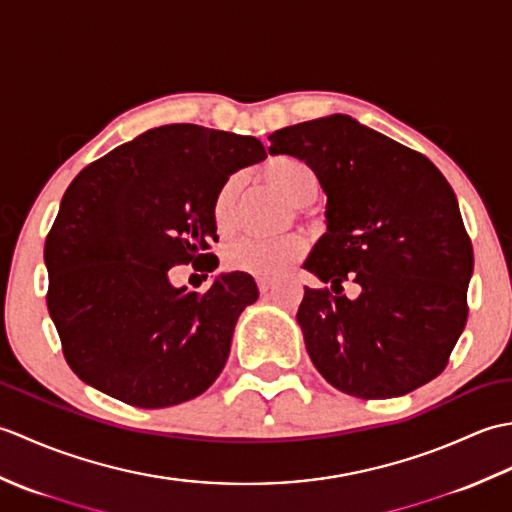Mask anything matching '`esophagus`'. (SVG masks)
I'll return each instance as SVG.
<instances>
[{
  "label": "esophagus",
  "instance_id": "34e87169",
  "mask_svg": "<svg viewBox=\"0 0 512 512\" xmlns=\"http://www.w3.org/2000/svg\"><path fill=\"white\" fill-rule=\"evenodd\" d=\"M257 288H259V292H262V295H266V292L273 288V281L266 279V277H259L257 279Z\"/></svg>",
  "mask_w": 512,
  "mask_h": 512
}]
</instances>
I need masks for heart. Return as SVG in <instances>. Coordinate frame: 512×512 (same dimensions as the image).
<instances>
[{
  "instance_id": "obj_1",
  "label": "heart",
  "mask_w": 512,
  "mask_h": 512,
  "mask_svg": "<svg viewBox=\"0 0 512 512\" xmlns=\"http://www.w3.org/2000/svg\"><path fill=\"white\" fill-rule=\"evenodd\" d=\"M262 178L268 187L279 191L292 206H308L319 195V178L306 162L295 158H275L264 165ZM242 193V180L237 176L228 178L217 189L211 217L213 226L220 235H228L237 224V204ZM306 253V239L301 235H286L277 239L262 237H237L231 239L222 250V262L228 270L246 273L255 277H275L297 262Z\"/></svg>"
}]
</instances>
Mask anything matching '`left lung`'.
Here are the masks:
<instances>
[{
    "label": "left lung",
    "mask_w": 512,
    "mask_h": 512,
    "mask_svg": "<svg viewBox=\"0 0 512 512\" xmlns=\"http://www.w3.org/2000/svg\"><path fill=\"white\" fill-rule=\"evenodd\" d=\"M270 156L303 160L328 195V231L303 268L297 323L319 374L343 394L405 396L436 378L466 325L473 246L458 198L429 158L332 114L268 136ZM362 290L342 295V281Z\"/></svg>",
    "instance_id": "left-lung-1"
}]
</instances>
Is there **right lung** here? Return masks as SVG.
Segmentation results:
<instances>
[{"label":"right lung","instance_id":"right-lung-1","mask_svg":"<svg viewBox=\"0 0 512 512\" xmlns=\"http://www.w3.org/2000/svg\"><path fill=\"white\" fill-rule=\"evenodd\" d=\"M266 158L253 136L162 125L92 162L65 191L43 248L48 312L83 383L162 409L209 389L259 290L222 273L206 292L176 288L178 264L213 273L217 189Z\"/></svg>","mask_w":512,"mask_h":512}]
</instances>
